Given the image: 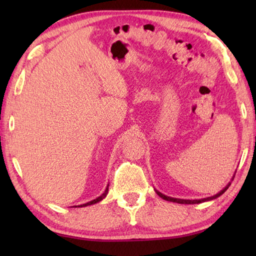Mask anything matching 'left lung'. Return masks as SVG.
Masks as SVG:
<instances>
[{"mask_svg": "<svg viewBox=\"0 0 256 256\" xmlns=\"http://www.w3.org/2000/svg\"><path fill=\"white\" fill-rule=\"evenodd\" d=\"M229 185H230V183H229L222 190H220L218 194H216V196H210V198H201V200H183V198H170V196H164L162 193L158 192V190H156V193H157L160 198H162L164 200H166V201H170V202H175V203H180V204H196V203H202V202H206V201H210V200H214V198H216L218 196H222V194H224V192H226L227 188H229Z\"/></svg>", "mask_w": 256, "mask_h": 256, "instance_id": "8db88e82", "label": "left lung"}]
</instances>
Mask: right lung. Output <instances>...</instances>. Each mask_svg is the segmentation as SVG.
Returning a JSON list of instances; mask_svg holds the SVG:
<instances>
[{
	"instance_id": "add662e5",
	"label": "right lung",
	"mask_w": 256,
	"mask_h": 256,
	"mask_svg": "<svg viewBox=\"0 0 256 256\" xmlns=\"http://www.w3.org/2000/svg\"><path fill=\"white\" fill-rule=\"evenodd\" d=\"M107 193H108V186H107V188H106L105 192H104L100 196H98L97 198H94V200L90 201V202H88V203H84V204H81V206H92V204H94V203H97V202H99V201H102V198L107 196Z\"/></svg>"
}]
</instances>
